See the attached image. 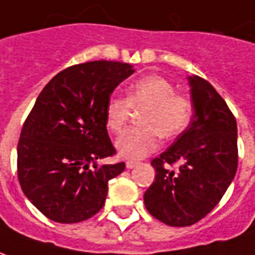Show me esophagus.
<instances>
[{
	"mask_svg": "<svg viewBox=\"0 0 255 255\" xmlns=\"http://www.w3.org/2000/svg\"><path fill=\"white\" fill-rule=\"evenodd\" d=\"M137 164H138V163H137V161H131V160H129V161H126V167H128V168H134L135 166H137Z\"/></svg>",
	"mask_w": 255,
	"mask_h": 255,
	"instance_id": "34e87169",
	"label": "esophagus"
}]
</instances>
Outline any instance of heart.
I'll return each instance as SVG.
<instances>
[{"label": "heart", "instance_id": "heart-1", "mask_svg": "<svg viewBox=\"0 0 255 255\" xmlns=\"http://www.w3.org/2000/svg\"><path fill=\"white\" fill-rule=\"evenodd\" d=\"M130 109L141 110L140 128L125 130L117 140V149L126 159H140L157 149L160 135L174 138L189 125L190 102L175 94V87L157 74L145 76L128 88L126 99L111 98L106 105L105 121L110 131L118 133L129 120Z\"/></svg>", "mask_w": 255, "mask_h": 255}]
</instances>
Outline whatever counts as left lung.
I'll return each instance as SVG.
<instances>
[{"instance_id":"8db88e82","label":"left lung","mask_w":255,"mask_h":255,"mask_svg":"<svg viewBox=\"0 0 255 255\" xmlns=\"http://www.w3.org/2000/svg\"><path fill=\"white\" fill-rule=\"evenodd\" d=\"M194 115L172 145L152 160L155 182L144 194L148 212L171 227H187L219 204L238 168L235 117L216 89L189 76ZM178 161L176 171L168 165Z\"/></svg>"}]
</instances>
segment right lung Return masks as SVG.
Returning a JSON list of instances; mask_svg holds the SVG:
<instances>
[{"label": "right lung", "mask_w": 255, "mask_h": 255, "mask_svg": "<svg viewBox=\"0 0 255 255\" xmlns=\"http://www.w3.org/2000/svg\"><path fill=\"white\" fill-rule=\"evenodd\" d=\"M129 64L92 61L59 72L39 94L17 144V176L24 194L50 220L84 222L103 208L109 181L125 163L98 166L115 155L106 105Z\"/></svg>", "instance_id": "1"}]
</instances>
